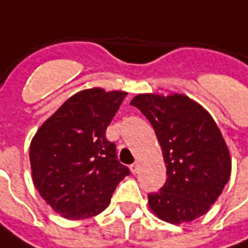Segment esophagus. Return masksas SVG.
<instances>
[{
    "mask_svg": "<svg viewBox=\"0 0 248 248\" xmlns=\"http://www.w3.org/2000/svg\"><path fill=\"white\" fill-rule=\"evenodd\" d=\"M130 169H131V172H133V174H137V172H138V170H140V165H138L137 162H134V163L130 166Z\"/></svg>",
    "mask_w": 248,
    "mask_h": 248,
    "instance_id": "34e87169",
    "label": "esophagus"
}]
</instances>
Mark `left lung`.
Listing matches in <instances>:
<instances>
[{
  "label": "left lung",
  "mask_w": 248,
  "mask_h": 248,
  "mask_svg": "<svg viewBox=\"0 0 248 248\" xmlns=\"http://www.w3.org/2000/svg\"><path fill=\"white\" fill-rule=\"evenodd\" d=\"M130 105L149 119L166 165V182L149 194L153 213L172 224L207 213L231 174L229 149L213 117L182 94H140Z\"/></svg>",
  "instance_id": "left-lung-1"
}]
</instances>
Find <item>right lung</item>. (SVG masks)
<instances>
[{"instance_id": "1", "label": "right lung", "mask_w": 248, "mask_h": 248, "mask_svg": "<svg viewBox=\"0 0 248 248\" xmlns=\"http://www.w3.org/2000/svg\"><path fill=\"white\" fill-rule=\"evenodd\" d=\"M127 95L87 89L66 101L35 133L30 165L35 188L67 219L90 218L108 207L129 167L118 161L106 129Z\"/></svg>"}]
</instances>
